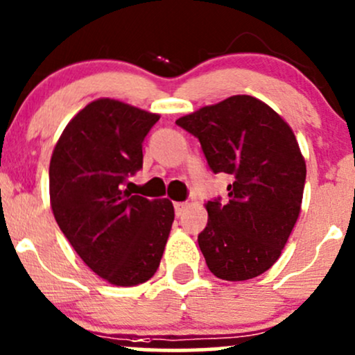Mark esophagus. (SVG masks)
<instances>
[{
    "label": "esophagus",
    "instance_id": "esophagus-1",
    "mask_svg": "<svg viewBox=\"0 0 355 355\" xmlns=\"http://www.w3.org/2000/svg\"><path fill=\"white\" fill-rule=\"evenodd\" d=\"M188 208V202H174V211H176V216H181L184 213V209Z\"/></svg>",
    "mask_w": 355,
    "mask_h": 355
}]
</instances>
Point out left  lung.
Listing matches in <instances>:
<instances>
[{
    "label": "left lung",
    "mask_w": 355,
    "mask_h": 355,
    "mask_svg": "<svg viewBox=\"0 0 355 355\" xmlns=\"http://www.w3.org/2000/svg\"><path fill=\"white\" fill-rule=\"evenodd\" d=\"M198 137L214 174H230L228 198L208 201L198 234L211 273L241 282L280 258L300 214L306 167L290 125L272 107L233 95L178 119Z\"/></svg>",
    "instance_id": "obj_1"
}]
</instances>
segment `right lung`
Returning a JSON list of instances; mask_svg holds the SVG:
<instances>
[{
	"mask_svg": "<svg viewBox=\"0 0 355 355\" xmlns=\"http://www.w3.org/2000/svg\"><path fill=\"white\" fill-rule=\"evenodd\" d=\"M157 121V114L98 98L71 119L51 154L55 220L92 272L117 286L156 273L174 221L169 199L124 189L142 169V142Z\"/></svg>",
	"mask_w": 355,
	"mask_h": 355,
	"instance_id": "obj_1",
	"label": "right lung"
}]
</instances>
